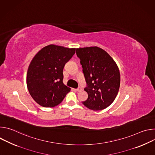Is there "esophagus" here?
<instances>
[{
    "mask_svg": "<svg viewBox=\"0 0 155 155\" xmlns=\"http://www.w3.org/2000/svg\"><path fill=\"white\" fill-rule=\"evenodd\" d=\"M76 90H77V91H78V92H80V91L82 90V89H81V87H78Z\"/></svg>",
    "mask_w": 155,
    "mask_h": 155,
    "instance_id": "esophagus-1",
    "label": "esophagus"
}]
</instances>
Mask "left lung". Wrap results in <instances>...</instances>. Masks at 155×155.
Instances as JSON below:
<instances>
[{"label": "left lung", "instance_id": "left-lung-1", "mask_svg": "<svg viewBox=\"0 0 155 155\" xmlns=\"http://www.w3.org/2000/svg\"><path fill=\"white\" fill-rule=\"evenodd\" d=\"M87 86L88 97L83 104L89 109H105L115 99L120 85V74L113 58L97 47L77 48Z\"/></svg>", "mask_w": 155, "mask_h": 155}]
</instances>
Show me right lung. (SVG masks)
I'll return each mask as SVG.
<instances>
[{
    "mask_svg": "<svg viewBox=\"0 0 155 155\" xmlns=\"http://www.w3.org/2000/svg\"><path fill=\"white\" fill-rule=\"evenodd\" d=\"M75 53V48L56 45L41 48L28 68L26 83L33 99L44 107L59 104L71 88L63 83V69Z\"/></svg>",
    "mask_w": 155,
    "mask_h": 155,
    "instance_id": "1",
    "label": "right lung"
}]
</instances>
